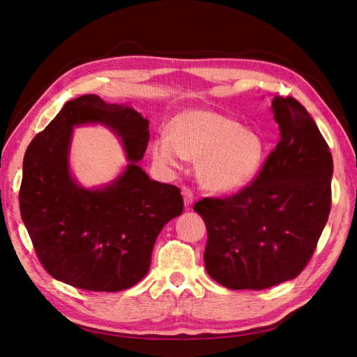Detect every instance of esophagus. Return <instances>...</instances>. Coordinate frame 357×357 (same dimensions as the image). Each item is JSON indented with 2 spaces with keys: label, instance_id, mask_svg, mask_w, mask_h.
<instances>
[{
  "label": "esophagus",
  "instance_id": "1",
  "mask_svg": "<svg viewBox=\"0 0 357 357\" xmlns=\"http://www.w3.org/2000/svg\"><path fill=\"white\" fill-rule=\"evenodd\" d=\"M181 195H183V199H185V205L186 207H189V205L193 202V192H192V189L189 188V186H183L181 188Z\"/></svg>",
  "mask_w": 357,
  "mask_h": 357
}]
</instances>
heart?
I'll return each instance as SVG.
<instances>
[{
    "label": "heart",
    "instance_id": "obj_1",
    "mask_svg": "<svg viewBox=\"0 0 357 357\" xmlns=\"http://www.w3.org/2000/svg\"><path fill=\"white\" fill-rule=\"evenodd\" d=\"M160 165L181 168L188 158L199 159V177L211 190L228 192L245 186L266 158L265 139L219 113L192 110L180 114L172 134H162L153 146Z\"/></svg>",
    "mask_w": 357,
    "mask_h": 357
}]
</instances>
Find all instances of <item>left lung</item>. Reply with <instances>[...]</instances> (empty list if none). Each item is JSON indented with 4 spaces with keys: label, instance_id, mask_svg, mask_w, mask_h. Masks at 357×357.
I'll return each mask as SVG.
<instances>
[{
    "label": "left lung",
    "instance_id": "obj_1",
    "mask_svg": "<svg viewBox=\"0 0 357 357\" xmlns=\"http://www.w3.org/2000/svg\"><path fill=\"white\" fill-rule=\"evenodd\" d=\"M280 142L248 186L202 198L193 210L207 226L205 269L222 286L262 290L298 277L328 222L332 155L299 101L275 95Z\"/></svg>",
    "mask_w": 357,
    "mask_h": 357
}]
</instances>
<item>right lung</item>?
Wrapping results in <instances>:
<instances>
[{
  "label": "right lung",
  "mask_w": 357,
  "mask_h": 357,
  "mask_svg": "<svg viewBox=\"0 0 357 357\" xmlns=\"http://www.w3.org/2000/svg\"><path fill=\"white\" fill-rule=\"evenodd\" d=\"M104 123L123 138L126 171L102 190H83L68 168L72 126ZM149 121L96 95L66 102L26 149L19 207L43 268L62 283L92 291L132 287L152 262L162 228L183 213L177 186L150 180L137 165Z\"/></svg>",
  "instance_id": "right-lung-1"
}]
</instances>
